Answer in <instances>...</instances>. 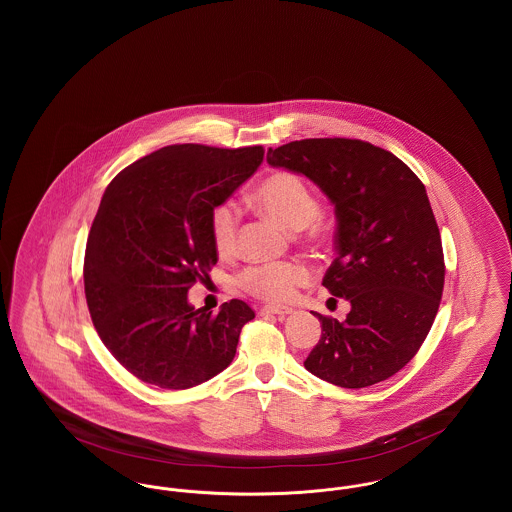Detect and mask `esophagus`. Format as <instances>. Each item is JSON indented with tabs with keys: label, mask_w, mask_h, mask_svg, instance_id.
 <instances>
[{
	"label": "esophagus",
	"mask_w": 512,
	"mask_h": 512,
	"mask_svg": "<svg viewBox=\"0 0 512 512\" xmlns=\"http://www.w3.org/2000/svg\"><path fill=\"white\" fill-rule=\"evenodd\" d=\"M292 313H295L292 307H282V305H265V307H261V315L263 317L265 315H276V317L284 318L292 315Z\"/></svg>",
	"instance_id": "obj_1"
}]
</instances>
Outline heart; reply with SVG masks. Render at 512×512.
<instances>
[{"label":"heart","mask_w":512,"mask_h":512,"mask_svg":"<svg viewBox=\"0 0 512 512\" xmlns=\"http://www.w3.org/2000/svg\"><path fill=\"white\" fill-rule=\"evenodd\" d=\"M253 201L270 219L288 230H303L318 217V201L309 186L292 172H274L253 192ZM240 213L234 203L222 201L213 207L209 230L219 255H232L238 244ZM309 282V270L297 261L265 263L245 268L240 286L253 297L272 303L290 301L297 288Z\"/></svg>","instance_id":"1"}]
</instances>
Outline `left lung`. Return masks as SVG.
<instances>
[{
    "mask_svg": "<svg viewBox=\"0 0 512 512\" xmlns=\"http://www.w3.org/2000/svg\"><path fill=\"white\" fill-rule=\"evenodd\" d=\"M270 167L307 176L336 213V259L322 286L351 303L322 317L305 368L340 388H366L407 365L438 313L445 265L424 184L393 153L363 140L311 138L268 149Z\"/></svg>",
    "mask_w": 512,
    "mask_h": 512,
    "instance_id": "left-lung-1",
    "label": "left lung"
}]
</instances>
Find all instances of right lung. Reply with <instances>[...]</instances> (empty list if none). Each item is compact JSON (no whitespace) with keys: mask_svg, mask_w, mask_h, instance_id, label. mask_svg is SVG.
Returning a JSON list of instances; mask_svg holds the SVG:
<instances>
[{"mask_svg":"<svg viewBox=\"0 0 512 512\" xmlns=\"http://www.w3.org/2000/svg\"><path fill=\"white\" fill-rule=\"evenodd\" d=\"M261 146L161 147L107 186L84 257V292L99 338L142 382L188 390L232 363L253 309L215 315L188 290L217 265L209 219L263 163Z\"/></svg>","mask_w":512,"mask_h":512,"instance_id":"1","label":"right lung"}]
</instances>
